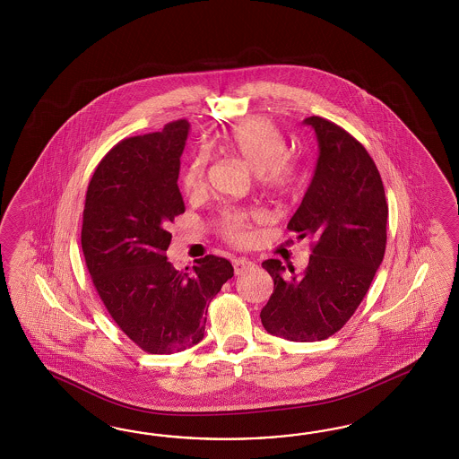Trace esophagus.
<instances>
[{
	"label": "esophagus",
	"mask_w": 459,
	"mask_h": 459,
	"mask_svg": "<svg viewBox=\"0 0 459 459\" xmlns=\"http://www.w3.org/2000/svg\"><path fill=\"white\" fill-rule=\"evenodd\" d=\"M232 264H234L236 274H242L244 271L249 269L252 263H250L249 259H246V257H234V259H232Z\"/></svg>",
	"instance_id": "34e87169"
}]
</instances>
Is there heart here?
<instances>
[{
    "instance_id": "obj_1",
    "label": "heart",
    "mask_w": 459,
    "mask_h": 459,
    "mask_svg": "<svg viewBox=\"0 0 459 459\" xmlns=\"http://www.w3.org/2000/svg\"><path fill=\"white\" fill-rule=\"evenodd\" d=\"M225 148L237 160L274 190H284L294 181V167L284 158L286 141L278 127L264 117H252L236 126L223 139ZM207 158L195 156L181 173V190L190 196L198 195L205 185ZM249 213L240 210H229L222 215L221 227L223 236L236 242H246L250 237Z\"/></svg>"
}]
</instances>
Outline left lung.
<instances>
[{"label": "left lung", "instance_id": "8db88e82", "mask_svg": "<svg viewBox=\"0 0 459 459\" xmlns=\"http://www.w3.org/2000/svg\"><path fill=\"white\" fill-rule=\"evenodd\" d=\"M303 123L315 129L318 160L288 229L316 244L301 276L286 278L278 259L263 263L274 291L261 321L284 340L320 342L351 318L368 291L385 254L389 207L376 163L357 139L318 116Z\"/></svg>", "mask_w": 459, "mask_h": 459}]
</instances>
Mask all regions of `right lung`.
I'll list each match as a JSON object with an SVG mask.
<instances>
[{
  "mask_svg": "<svg viewBox=\"0 0 459 459\" xmlns=\"http://www.w3.org/2000/svg\"><path fill=\"white\" fill-rule=\"evenodd\" d=\"M190 125L123 139L102 158L83 207L85 264L112 320L139 348L169 355L196 345L207 309L232 264L217 255L188 273L168 263V225L185 212L178 188L180 156Z\"/></svg>",
  "mask_w": 459,
  "mask_h": 459,
  "instance_id": "add662e5",
  "label": "right lung"
}]
</instances>
